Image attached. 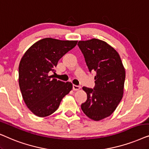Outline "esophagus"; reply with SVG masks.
I'll use <instances>...</instances> for the list:
<instances>
[{"mask_svg":"<svg viewBox=\"0 0 149 149\" xmlns=\"http://www.w3.org/2000/svg\"><path fill=\"white\" fill-rule=\"evenodd\" d=\"M80 88H81L80 86H78V85H75V84L73 85V91H78V90H80Z\"/></svg>","mask_w":149,"mask_h":149,"instance_id":"obj_1","label":"esophagus"}]
</instances>
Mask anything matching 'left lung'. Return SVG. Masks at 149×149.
I'll list each match as a JSON object with an SVG mask.
<instances>
[{"instance_id": "obj_1", "label": "left lung", "mask_w": 149, "mask_h": 149, "mask_svg": "<svg viewBox=\"0 0 149 149\" xmlns=\"http://www.w3.org/2000/svg\"><path fill=\"white\" fill-rule=\"evenodd\" d=\"M78 45L89 71L96 72L94 88H82L87 100L81 108L88 118L98 121L110 116L121 101L125 70L118 53L105 41L92 39L80 41Z\"/></svg>"}]
</instances>
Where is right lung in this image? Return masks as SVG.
Returning a JSON list of instances; mask_svg holds the SVG:
<instances>
[{
    "instance_id": "right-lung-1",
    "label": "right lung",
    "mask_w": 149,
    "mask_h": 149,
    "mask_svg": "<svg viewBox=\"0 0 149 149\" xmlns=\"http://www.w3.org/2000/svg\"><path fill=\"white\" fill-rule=\"evenodd\" d=\"M78 41L45 38L27 49L19 65V86L26 105L33 114L45 117L54 113L72 84L49 76L58 61Z\"/></svg>"
}]
</instances>
